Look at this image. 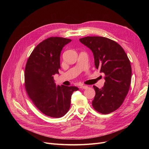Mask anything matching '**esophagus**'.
<instances>
[{"label": "esophagus", "mask_w": 149, "mask_h": 149, "mask_svg": "<svg viewBox=\"0 0 149 149\" xmlns=\"http://www.w3.org/2000/svg\"><path fill=\"white\" fill-rule=\"evenodd\" d=\"M79 88L81 89H87L88 88V87L87 86H80Z\"/></svg>", "instance_id": "34e87169"}]
</instances>
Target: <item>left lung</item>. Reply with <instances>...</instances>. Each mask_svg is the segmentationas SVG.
<instances>
[{
    "instance_id": "1",
    "label": "left lung",
    "mask_w": 149,
    "mask_h": 149,
    "mask_svg": "<svg viewBox=\"0 0 149 149\" xmlns=\"http://www.w3.org/2000/svg\"><path fill=\"white\" fill-rule=\"evenodd\" d=\"M93 52L95 66L105 74L104 86H94L95 95L92 102L97 111L107 114L117 110L129 93L132 77L130 60L116 42L102 36L79 39Z\"/></svg>"
}]
</instances>
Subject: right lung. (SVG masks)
Returning <instances> with one entry per match:
<instances>
[{
  "instance_id": "obj_1",
  "label": "right lung",
  "mask_w": 149,
  "mask_h": 149,
  "mask_svg": "<svg viewBox=\"0 0 149 149\" xmlns=\"http://www.w3.org/2000/svg\"><path fill=\"white\" fill-rule=\"evenodd\" d=\"M71 39L50 37L39 43L31 54L25 67V87L35 107L44 114L59 118L71 105L74 86L56 87L54 75L59 74L61 52Z\"/></svg>"
}]
</instances>
